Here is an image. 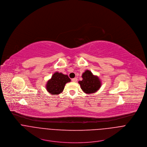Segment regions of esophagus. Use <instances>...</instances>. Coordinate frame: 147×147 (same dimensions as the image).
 I'll return each instance as SVG.
<instances>
[{
  "label": "esophagus",
  "instance_id": "obj_1",
  "mask_svg": "<svg viewBox=\"0 0 147 147\" xmlns=\"http://www.w3.org/2000/svg\"><path fill=\"white\" fill-rule=\"evenodd\" d=\"M77 80H78V79H77L76 78H75L72 79V81L74 82H76L77 81Z\"/></svg>",
  "mask_w": 147,
  "mask_h": 147
}]
</instances>
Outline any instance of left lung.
I'll list each match as a JSON object with an SVG mask.
<instances>
[{
  "label": "left lung",
  "mask_w": 147,
  "mask_h": 147,
  "mask_svg": "<svg viewBox=\"0 0 147 147\" xmlns=\"http://www.w3.org/2000/svg\"><path fill=\"white\" fill-rule=\"evenodd\" d=\"M82 80L78 82L81 89L86 94H92L97 92L101 86V82L99 78L94 75L89 70H86L83 73Z\"/></svg>",
  "instance_id": "1"
}]
</instances>
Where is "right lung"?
I'll return each instance as SVG.
<instances>
[{"mask_svg": "<svg viewBox=\"0 0 147 147\" xmlns=\"http://www.w3.org/2000/svg\"><path fill=\"white\" fill-rule=\"evenodd\" d=\"M70 82L71 79L67 75L55 72L47 82L46 89L50 94L58 95L63 92L65 84Z\"/></svg>", "mask_w": 147, "mask_h": 147, "instance_id": "1", "label": "right lung"}]
</instances>
